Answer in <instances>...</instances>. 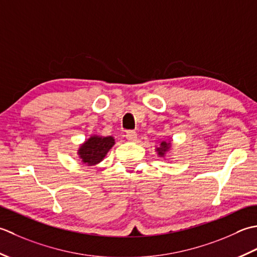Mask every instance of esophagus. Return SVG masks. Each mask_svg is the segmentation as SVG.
Returning <instances> with one entry per match:
<instances>
[{
    "label": "esophagus",
    "instance_id": "obj_1",
    "mask_svg": "<svg viewBox=\"0 0 257 257\" xmlns=\"http://www.w3.org/2000/svg\"><path fill=\"white\" fill-rule=\"evenodd\" d=\"M136 139H138V134L134 131H130V132L126 133V140L130 141V142H135Z\"/></svg>",
    "mask_w": 257,
    "mask_h": 257
}]
</instances>
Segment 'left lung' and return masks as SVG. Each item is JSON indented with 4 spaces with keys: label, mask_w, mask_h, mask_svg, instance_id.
Segmentation results:
<instances>
[{
    "label": "left lung",
    "mask_w": 257,
    "mask_h": 257,
    "mask_svg": "<svg viewBox=\"0 0 257 257\" xmlns=\"http://www.w3.org/2000/svg\"><path fill=\"white\" fill-rule=\"evenodd\" d=\"M158 150V152H159V155L160 156H164V153L165 152L169 150V143H166V142H162L161 143V145H160V148H158L156 149Z\"/></svg>",
    "instance_id": "1"
}]
</instances>
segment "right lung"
Instances as JSON below:
<instances>
[{
    "label": "right lung",
    "mask_w": 257,
    "mask_h": 257,
    "mask_svg": "<svg viewBox=\"0 0 257 257\" xmlns=\"http://www.w3.org/2000/svg\"><path fill=\"white\" fill-rule=\"evenodd\" d=\"M114 145V139L112 136H92L86 142L83 144L78 154H80L82 161L87 165H95L98 162H101L107 152L111 150Z\"/></svg>",
    "instance_id": "right-lung-1"
}]
</instances>
